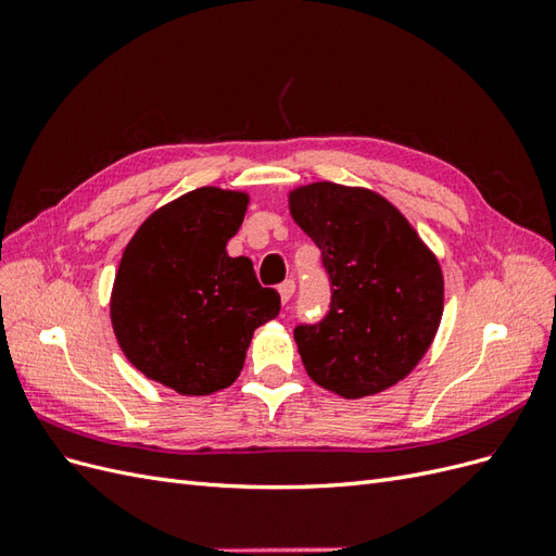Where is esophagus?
Masks as SVG:
<instances>
[{
  "instance_id": "esophagus-1",
  "label": "esophagus",
  "mask_w": 556,
  "mask_h": 556,
  "mask_svg": "<svg viewBox=\"0 0 556 556\" xmlns=\"http://www.w3.org/2000/svg\"><path fill=\"white\" fill-rule=\"evenodd\" d=\"M278 294H280V301L282 304H288V301L292 299V294H294V280H285L280 288H278Z\"/></svg>"
}]
</instances>
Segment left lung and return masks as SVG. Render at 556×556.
Masks as SVG:
<instances>
[{"label": "left lung", "mask_w": 556, "mask_h": 556, "mask_svg": "<svg viewBox=\"0 0 556 556\" xmlns=\"http://www.w3.org/2000/svg\"><path fill=\"white\" fill-rule=\"evenodd\" d=\"M290 213L323 250L331 306L294 341L313 382L343 399L384 392L427 355L443 317V271L390 201L319 180L290 192Z\"/></svg>", "instance_id": "left-lung-1"}]
</instances>
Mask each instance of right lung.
Segmentation results:
<instances>
[{
	"label": "right lung",
	"mask_w": 556,
	"mask_h": 556,
	"mask_svg": "<svg viewBox=\"0 0 556 556\" xmlns=\"http://www.w3.org/2000/svg\"><path fill=\"white\" fill-rule=\"evenodd\" d=\"M250 197L199 188L146 217L111 292V325L131 366L182 396L239 378L255 329L280 311L248 257H229Z\"/></svg>",
	"instance_id": "right-lung-1"
}]
</instances>
